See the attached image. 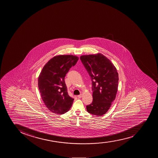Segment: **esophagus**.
Returning a JSON list of instances; mask_svg holds the SVG:
<instances>
[{"instance_id": "esophagus-1", "label": "esophagus", "mask_w": 158, "mask_h": 158, "mask_svg": "<svg viewBox=\"0 0 158 158\" xmlns=\"http://www.w3.org/2000/svg\"><path fill=\"white\" fill-rule=\"evenodd\" d=\"M82 96V94H81L79 95H78V96L77 97L79 98H81Z\"/></svg>"}]
</instances>
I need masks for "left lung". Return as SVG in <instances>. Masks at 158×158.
I'll return each instance as SVG.
<instances>
[{"label": "left lung", "instance_id": "1", "mask_svg": "<svg viewBox=\"0 0 158 158\" xmlns=\"http://www.w3.org/2000/svg\"><path fill=\"white\" fill-rule=\"evenodd\" d=\"M80 60L92 82L93 100L86 110L91 114L101 116L108 112L115 99L118 73L114 64L102 53L83 55Z\"/></svg>", "mask_w": 158, "mask_h": 158}]
</instances>
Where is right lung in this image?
<instances>
[{
  "mask_svg": "<svg viewBox=\"0 0 158 158\" xmlns=\"http://www.w3.org/2000/svg\"><path fill=\"white\" fill-rule=\"evenodd\" d=\"M79 58L72 55L53 56L44 65L38 78L42 99L52 112L63 114L71 108L73 99L68 95L64 78Z\"/></svg>",
  "mask_w": 158,
  "mask_h": 158,
  "instance_id": "add662e5",
  "label": "right lung"
}]
</instances>
